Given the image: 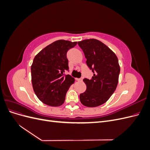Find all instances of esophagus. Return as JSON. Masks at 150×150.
I'll return each mask as SVG.
<instances>
[{"label": "esophagus", "mask_w": 150, "mask_h": 150, "mask_svg": "<svg viewBox=\"0 0 150 150\" xmlns=\"http://www.w3.org/2000/svg\"><path fill=\"white\" fill-rule=\"evenodd\" d=\"M76 80L78 81H82L83 79L82 78H76Z\"/></svg>", "instance_id": "34e87169"}]
</instances>
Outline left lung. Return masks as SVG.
I'll return each instance as SVG.
<instances>
[{
	"label": "left lung",
	"mask_w": 150,
	"mask_h": 150,
	"mask_svg": "<svg viewBox=\"0 0 150 150\" xmlns=\"http://www.w3.org/2000/svg\"><path fill=\"white\" fill-rule=\"evenodd\" d=\"M86 58V64L93 72L91 79H84L86 90L80 94V101L87 107L105 103L118 83L120 67L116 54L105 44L95 39L78 42Z\"/></svg>",
	"instance_id": "obj_1"
}]
</instances>
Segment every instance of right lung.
<instances>
[{
    "instance_id": "add662e5",
    "label": "right lung",
    "mask_w": 150,
    "mask_h": 150,
    "mask_svg": "<svg viewBox=\"0 0 150 150\" xmlns=\"http://www.w3.org/2000/svg\"><path fill=\"white\" fill-rule=\"evenodd\" d=\"M77 42L58 40L42 49L31 66V79L34 91L40 101L50 106L64 103L66 93L74 79L64 75L69 69L67 52Z\"/></svg>"
}]
</instances>
